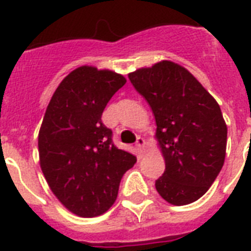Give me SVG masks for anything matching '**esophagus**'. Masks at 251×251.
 Segmentation results:
<instances>
[{"mask_svg": "<svg viewBox=\"0 0 251 251\" xmlns=\"http://www.w3.org/2000/svg\"><path fill=\"white\" fill-rule=\"evenodd\" d=\"M135 146H137L138 151L143 152V151H145V149H146V141L142 137H138L137 142H135Z\"/></svg>", "mask_w": 251, "mask_h": 251, "instance_id": "34e87169", "label": "esophagus"}]
</instances>
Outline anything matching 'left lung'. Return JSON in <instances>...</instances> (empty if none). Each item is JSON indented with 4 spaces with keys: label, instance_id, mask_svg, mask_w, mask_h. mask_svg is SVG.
<instances>
[{
    "label": "left lung",
    "instance_id": "1",
    "mask_svg": "<svg viewBox=\"0 0 251 251\" xmlns=\"http://www.w3.org/2000/svg\"><path fill=\"white\" fill-rule=\"evenodd\" d=\"M156 121L165 171L155 187L175 206L198 201L222 171L226 125L220 106L190 72L172 61L129 74Z\"/></svg>",
    "mask_w": 251,
    "mask_h": 251
}]
</instances>
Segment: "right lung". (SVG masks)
Returning a JSON list of instances; mask_svg holds the SVG:
<instances>
[{
	"label": "right lung",
	"mask_w": 251,
	"mask_h": 251,
	"mask_svg": "<svg viewBox=\"0 0 251 251\" xmlns=\"http://www.w3.org/2000/svg\"><path fill=\"white\" fill-rule=\"evenodd\" d=\"M125 76L80 66L65 76L45 110L39 131L40 167L50 190L70 212L95 218L108 211L122 176L137 157L117 149L101 121Z\"/></svg>",
	"instance_id": "add662e5"
}]
</instances>
